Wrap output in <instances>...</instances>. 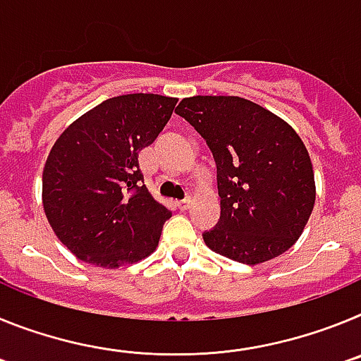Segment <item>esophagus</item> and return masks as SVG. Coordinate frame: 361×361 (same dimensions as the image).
<instances>
[{"label":"esophagus","mask_w":361,"mask_h":361,"mask_svg":"<svg viewBox=\"0 0 361 361\" xmlns=\"http://www.w3.org/2000/svg\"><path fill=\"white\" fill-rule=\"evenodd\" d=\"M191 202H193V200H191V197H184L183 200H178V208H180V209H190Z\"/></svg>","instance_id":"obj_1"}]
</instances>
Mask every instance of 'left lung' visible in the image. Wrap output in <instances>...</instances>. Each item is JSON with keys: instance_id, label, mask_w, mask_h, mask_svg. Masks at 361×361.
I'll list each match as a JSON object with an SVG mask.
<instances>
[{"instance_id": "1", "label": "left lung", "mask_w": 361, "mask_h": 361, "mask_svg": "<svg viewBox=\"0 0 361 361\" xmlns=\"http://www.w3.org/2000/svg\"><path fill=\"white\" fill-rule=\"evenodd\" d=\"M175 114L195 126L216 164L220 219L202 237L215 253L260 264L288 251L314 206V173L298 133L260 104L195 95Z\"/></svg>"}]
</instances>
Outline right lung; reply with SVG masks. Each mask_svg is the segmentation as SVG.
I'll list each match as a JSON object with an SVG mask.
<instances>
[{"mask_svg":"<svg viewBox=\"0 0 361 361\" xmlns=\"http://www.w3.org/2000/svg\"><path fill=\"white\" fill-rule=\"evenodd\" d=\"M175 97L128 94L72 123L43 170V208L57 238L81 260L119 267L148 257L171 212L149 195L139 152L170 121Z\"/></svg>","mask_w":361,"mask_h":361,"instance_id":"obj_1","label":"right lung"}]
</instances>
